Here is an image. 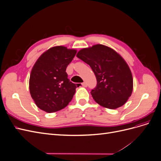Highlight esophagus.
I'll return each instance as SVG.
<instances>
[{"mask_svg":"<svg viewBox=\"0 0 161 161\" xmlns=\"http://www.w3.org/2000/svg\"><path fill=\"white\" fill-rule=\"evenodd\" d=\"M82 85L84 87H86V86H87V83H86V82H82Z\"/></svg>","mask_w":161,"mask_h":161,"instance_id":"obj_1","label":"esophagus"}]
</instances>
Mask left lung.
I'll return each mask as SVG.
<instances>
[{
  "mask_svg": "<svg viewBox=\"0 0 161 161\" xmlns=\"http://www.w3.org/2000/svg\"><path fill=\"white\" fill-rule=\"evenodd\" d=\"M76 56L89 64L97 84L91 92L93 99L105 108L124 105L133 91V78L127 63L118 52L102 44L83 48Z\"/></svg>",
  "mask_w": 161,
  "mask_h": 161,
  "instance_id": "left-lung-1",
  "label": "left lung"
}]
</instances>
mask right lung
I'll return each instance as SVG.
<instances>
[{
	"label": "right lung",
	"mask_w": 161,
	"mask_h": 161,
	"mask_svg": "<svg viewBox=\"0 0 161 161\" xmlns=\"http://www.w3.org/2000/svg\"><path fill=\"white\" fill-rule=\"evenodd\" d=\"M76 53V50L54 46L43 52L33 65L29 86L32 99L40 109L53 113L71 101L76 85L68 79L66 70Z\"/></svg>",
	"instance_id": "right-lung-1"
}]
</instances>
